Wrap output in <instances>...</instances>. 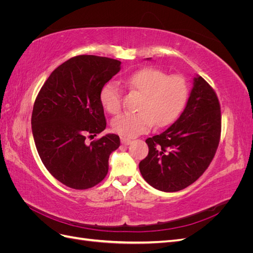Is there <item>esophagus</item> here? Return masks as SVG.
<instances>
[{
    "instance_id": "esophagus-1",
    "label": "esophagus",
    "mask_w": 253,
    "mask_h": 253,
    "mask_svg": "<svg viewBox=\"0 0 253 253\" xmlns=\"http://www.w3.org/2000/svg\"><path fill=\"white\" fill-rule=\"evenodd\" d=\"M131 142H132V140H131V139H128V138H125V137H121V143H122V144L128 145V144H131Z\"/></svg>"
}]
</instances>
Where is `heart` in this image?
Wrapping results in <instances>:
<instances>
[{
  "mask_svg": "<svg viewBox=\"0 0 253 253\" xmlns=\"http://www.w3.org/2000/svg\"><path fill=\"white\" fill-rule=\"evenodd\" d=\"M126 85L141 95L137 113L121 114L112 121L115 132L125 138H133L153 126H164L174 121L188 98V83L178 75L168 76L157 68H143L125 80ZM121 89L116 83L105 84L100 101L110 114L121 110Z\"/></svg>",
  "mask_w": 253,
  "mask_h": 253,
  "instance_id": "b5f03b06",
  "label": "heart"
}]
</instances>
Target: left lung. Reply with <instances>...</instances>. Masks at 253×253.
Instances as JSON below:
<instances>
[{
    "instance_id": "8db88e82",
    "label": "left lung",
    "mask_w": 253,
    "mask_h": 253,
    "mask_svg": "<svg viewBox=\"0 0 253 253\" xmlns=\"http://www.w3.org/2000/svg\"><path fill=\"white\" fill-rule=\"evenodd\" d=\"M220 128V106L215 91L196 75L179 118L162 134L145 140L149 154L139 163L142 177L164 192L187 188L201 177L212 162Z\"/></svg>"
}]
</instances>
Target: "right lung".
<instances>
[{"label":"right lung","instance_id":"add662e5","mask_svg":"<svg viewBox=\"0 0 253 253\" xmlns=\"http://www.w3.org/2000/svg\"><path fill=\"white\" fill-rule=\"evenodd\" d=\"M120 65L106 57L71 58L50 74L36 98L32 128L37 151L53 177L72 189H89L103 180L111 153L120 145L116 134L85 140L104 131L100 91Z\"/></svg>","mask_w":253,"mask_h":253}]
</instances>
